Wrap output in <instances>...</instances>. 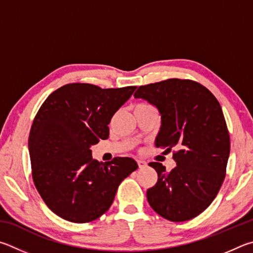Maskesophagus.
<instances>
[{"label": "esophagus", "mask_w": 253, "mask_h": 253, "mask_svg": "<svg viewBox=\"0 0 253 253\" xmlns=\"http://www.w3.org/2000/svg\"><path fill=\"white\" fill-rule=\"evenodd\" d=\"M138 165H139L140 169H142V168L147 167V162H145L144 160H141V159H139V160H138Z\"/></svg>", "instance_id": "esophagus-1"}]
</instances>
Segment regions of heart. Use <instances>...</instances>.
I'll return each mask as SVG.
<instances>
[{
	"label": "heart",
	"mask_w": 253,
	"mask_h": 253,
	"mask_svg": "<svg viewBox=\"0 0 253 253\" xmlns=\"http://www.w3.org/2000/svg\"><path fill=\"white\" fill-rule=\"evenodd\" d=\"M142 105H149V104H145V103H140V104H138L136 106H142Z\"/></svg>",
	"instance_id": "obj_1"
}]
</instances>
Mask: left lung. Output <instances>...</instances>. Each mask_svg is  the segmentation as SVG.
<instances>
[{"label": "left lung", "mask_w": 253, "mask_h": 253, "mask_svg": "<svg viewBox=\"0 0 253 253\" xmlns=\"http://www.w3.org/2000/svg\"><path fill=\"white\" fill-rule=\"evenodd\" d=\"M134 97L159 110L156 147L166 153L174 149L176 162L170 172L161 163H149L158 173V182L147 191L149 205L173 222L196 218L214 200L225 178L230 136L220 103L202 84L181 79L141 85Z\"/></svg>", "instance_id": "8db88e82"}]
</instances>
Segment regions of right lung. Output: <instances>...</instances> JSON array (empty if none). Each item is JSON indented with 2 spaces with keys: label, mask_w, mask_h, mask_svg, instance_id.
<instances>
[{
  "label": "right lung",
  "mask_w": 253,
  "mask_h": 253,
  "mask_svg": "<svg viewBox=\"0 0 253 253\" xmlns=\"http://www.w3.org/2000/svg\"><path fill=\"white\" fill-rule=\"evenodd\" d=\"M135 88L65 84L38 111L29 136L32 178L48 209L60 218L75 223L100 218L120 183L138 169L132 158L102 163L91 151L109 138L108 124Z\"/></svg>",
  "instance_id": "obj_1"
}]
</instances>
